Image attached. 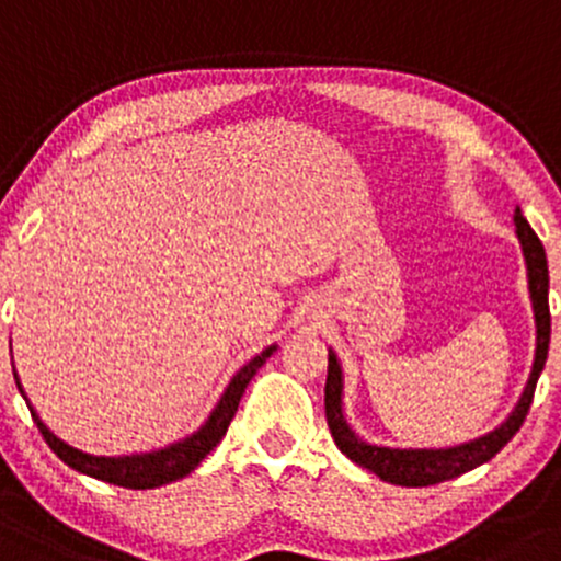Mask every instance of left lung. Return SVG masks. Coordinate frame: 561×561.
Wrapping results in <instances>:
<instances>
[{
	"mask_svg": "<svg viewBox=\"0 0 561 561\" xmlns=\"http://www.w3.org/2000/svg\"><path fill=\"white\" fill-rule=\"evenodd\" d=\"M514 225H517V238L522 243V254L527 264V286H530V301L535 314V360L530 379H527L525 392L508 419L503 421L499 430L482 434V437L471 439V443L453 445V448H383V445H370L352 432V426L344 419L342 392H344V376L342 365H339L336 352L329 350V376H325V419H329V430L336 448L355 461L357 467L374 471L383 482L402 484V488H426V484H437L453 477L463 474L482 467L484 461L499 453L514 434L519 432L522 421L533 405L535 383H538L540 370H543L546 357H549L551 342V312H549V264H546V251L540 238L522 217V211H514Z\"/></svg>",
	"mask_w": 561,
	"mask_h": 561,
	"instance_id": "8db88e82",
	"label": "left lung"
}]
</instances>
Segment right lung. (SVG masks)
Here are the masks:
<instances>
[{
    "label": "right lung",
    "instance_id": "right-lung-1",
    "mask_svg": "<svg viewBox=\"0 0 561 561\" xmlns=\"http://www.w3.org/2000/svg\"><path fill=\"white\" fill-rule=\"evenodd\" d=\"M275 350H278L275 344L273 347L262 350L254 360H249L236 376H232L228 389L222 392V398H219L217 405H214L211 416L201 424L198 432H193L191 437L167 445V448L161 450L135 453V456H92V453H84L73 448V445L62 443V439L55 437V434L44 426V421L36 416V411L31 408L26 392H23L21 381H18V374H15V383L18 389H21L23 398H26L31 419H34V424L39 426L42 437L47 439V445L53 448V453L62 463H68L71 469L81 471V474L94 477V480L118 484V488L150 490V488H161V484L178 482L182 477H187L214 448H217L219 439H222L225 432H228L232 416H236L238 402H241L243 392H247L249 381L254 379L256 370L267 363V357L273 355Z\"/></svg>",
    "mask_w": 561,
    "mask_h": 561
}]
</instances>
